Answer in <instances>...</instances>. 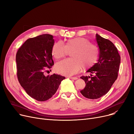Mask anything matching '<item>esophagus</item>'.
Listing matches in <instances>:
<instances>
[{"instance_id":"obj_1","label":"esophagus","mask_w":134,"mask_h":134,"mask_svg":"<svg viewBox=\"0 0 134 134\" xmlns=\"http://www.w3.org/2000/svg\"><path fill=\"white\" fill-rule=\"evenodd\" d=\"M69 79H72V80H76L78 79V78L77 77H69Z\"/></svg>"}]
</instances>
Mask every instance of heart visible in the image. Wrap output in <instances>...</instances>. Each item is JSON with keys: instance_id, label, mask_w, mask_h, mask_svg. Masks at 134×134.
<instances>
[{"instance_id": "heart-1", "label": "heart", "mask_w": 134, "mask_h": 134, "mask_svg": "<svg viewBox=\"0 0 134 134\" xmlns=\"http://www.w3.org/2000/svg\"><path fill=\"white\" fill-rule=\"evenodd\" d=\"M68 52L72 58L58 62L55 66V71L63 75L69 76L93 67L99 58L98 47L91 44L90 41L83 37L68 39L65 45L59 41L52 48V55L55 59L65 56Z\"/></svg>"}]
</instances>
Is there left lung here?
I'll use <instances>...</instances> for the list:
<instances>
[{
	"label": "left lung",
	"instance_id": "left-lung-1",
	"mask_svg": "<svg viewBox=\"0 0 134 134\" xmlns=\"http://www.w3.org/2000/svg\"><path fill=\"white\" fill-rule=\"evenodd\" d=\"M99 55L98 62L87 72L92 76L80 77L86 86L80 93L91 99H96L106 94L116 80L121 62V56L117 48L110 40L96 34Z\"/></svg>",
	"mask_w": 134,
	"mask_h": 134
}]
</instances>
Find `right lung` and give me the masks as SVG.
I'll use <instances>...</instances> for the list:
<instances>
[{"instance_id":"1","label":"right lung","mask_w":134,"mask_h":134,"mask_svg":"<svg viewBox=\"0 0 134 134\" xmlns=\"http://www.w3.org/2000/svg\"><path fill=\"white\" fill-rule=\"evenodd\" d=\"M54 44L52 35H41L27 39L16 54L18 81L28 95L40 102L52 97L65 79L55 74L44 75L54 65L51 53Z\"/></svg>"}]
</instances>
